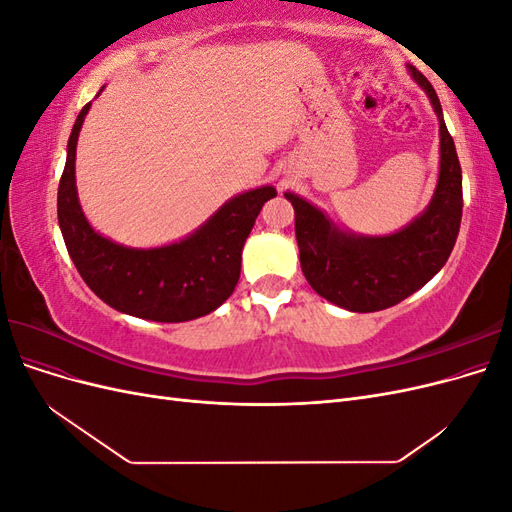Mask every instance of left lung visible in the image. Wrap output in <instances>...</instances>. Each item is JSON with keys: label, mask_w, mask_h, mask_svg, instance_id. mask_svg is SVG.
I'll return each instance as SVG.
<instances>
[{"label": "left lung", "mask_w": 512, "mask_h": 512, "mask_svg": "<svg viewBox=\"0 0 512 512\" xmlns=\"http://www.w3.org/2000/svg\"><path fill=\"white\" fill-rule=\"evenodd\" d=\"M440 119L438 188L421 218L389 237H356L333 226L307 200L286 194L294 207L301 269L320 297L350 312H380L423 288L451 256L461 224V166L436 89L410 66Z\"/></svg>", "instance_id": "obj_1"}]
</instances>
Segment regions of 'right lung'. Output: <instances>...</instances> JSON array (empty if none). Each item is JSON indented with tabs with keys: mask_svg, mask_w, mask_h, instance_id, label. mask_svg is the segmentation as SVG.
Instances as JSON below:
<instances>
[{
	"mask_svg": "<svg viewBox=\"0 0 512 512\" xmlns=\"http://www.w3.org/2000/svg\"><path fill=\"white\" fill-rule=\"evenodd\" d=\"M81 108L68 141L57 190V220L68 254L85 284L117 312L156 322H185L211 314L235 290L241 250L262 205L277 196L265 185L239 194L194 235L153 250L123 247L89 226L74 183L76 141L89 111Z\"/></svg>",
	"mask_w": 512,
	"mask_h": 512,
	"instance_id": "add662e5",
	"label": "right lung"
}]
</instances>
